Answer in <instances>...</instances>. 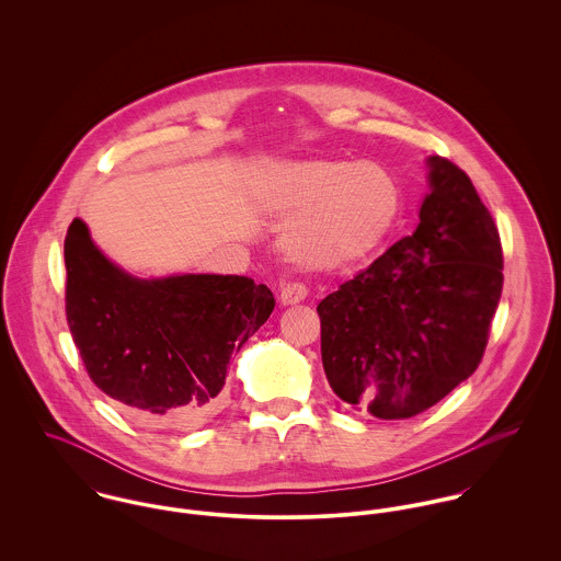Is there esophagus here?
Listing matches in <instances>:
<instances>
[{
    "label": "esophagus",
    "mask_w": 561,
    "mask_h": 561,
    "mask_svg": "<svg viewBox=\"0 0 561 561\" xmlns=\"http://www.w3.org/2000/svg\"><path fill=\"white\" fill-rule=\"evenodd\" d=\"M307 296H309V289L302 283H287V285L280 287L278 300H280L283 307H291V305L302 302Z\"/></svg>",
    "instance_id": "esophagus-1"
}]
</instances>
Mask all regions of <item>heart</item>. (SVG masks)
<instances>
[{"instance_id": "obj_1", "label": "heart", "mask_w": 561, "mask_h": 561, "mask_svg": "<svg viewBox=\"0 0 561 561\" xmlns=\"http://www.w3.org/2000/svg\"><path fill=\"white\" fill-rule=\"evenodd\" d=\"M254 198L270 216H296L285 233L291 261L334 272L369 254L400 211V185L376 161H276L261 170Z\"/></svg>"}]
</instances>
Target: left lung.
Listing matches in <instances>:
<instances>
[{
    "label": "left lung",
    "instance_id": "8db88e82",
    "mask_svg": "<svg viewBox=\"0 0 561 561\" xmlns=\"http://www.w3.org/2000/svg\"><path fill=\"white\" fill-rule=\"evenodd\" d=\"M419 227L318 305L332 391L410 419L478 369L503 289L499 231L465 170L427 158Z\"/></svg>",
    "mask_w": 561,
    "mask_h": 561
}]
</instances>
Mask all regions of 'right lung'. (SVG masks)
<instances>
[{
    "mask_svg": "<svg viewBox=\"0 0 561 561\" xmlns=\"http://www.w3.org/2000/svg\"><path fill=\"white\" fill-rule=\"evenodd\" d=\"M67 321L90 380L131 414L192 425L220 400L233 352L274 311L248 276L138 278L76 218L65 240Z\"/></svg>",
    "mask_w": 561,
    "mask_h": 561,
    "instance_id": "obj_1",
    "label": "right lung"
}]
</instances>
